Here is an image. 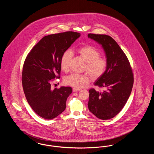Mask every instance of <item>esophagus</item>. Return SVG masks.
<instances>
[{"instance_id":"1","label":"esophagus","mask_w":154,"mask_h":154,"mask_svg":"<svg viewBox=\"0 0 154 154\" xmlns=\"http://www.w3.org/2000/svg\"><path fill=\"white\" fill-rule=\"evenodd\" d=\"M81 89H78V88H73V92H77V91H80Z\"/></svg>"}]
</instances>
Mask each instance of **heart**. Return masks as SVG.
Masks as SVG:
<instances>
[{
	"label": "heart",
	"mask_w": 154,
	"mask_h": 154,
	"mask_svg": "<svg viewBox=\"0 0 154 154\" xmlns=\"http://www.w3.org/2000/svg\"><path fill=\"white\" fill-rule=\"evenodd\" d=\"M77 53L86 63L85 70L92 80H96L104 73L107 66V61L106 59L100 57V53L95 48L91 45H85L79 48ZM73 55V52L70 50H67L62 54L60 66L63 71L69 70V63ZM64 81L68 85L80 88L88 84L89 78L85 74L72 73L65 77Z\"/></svg>",
	"instance_id": "heart-1"
}]
</instances>
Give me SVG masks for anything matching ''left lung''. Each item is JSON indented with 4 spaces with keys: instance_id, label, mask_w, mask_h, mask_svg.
Listing matches in <instances>:
<instances>
[{
    "instance_id": "1",
    "label": "left lung",
    "mask_w": 154,
    "mask_h": 154,
    "mask_svg": "<svg viewBox=\"0 0 154 154\" xmlns=\"http://www.w3.org/2000/svg\"><path fill=\"white\" fill-rule=\"evenodd\" d=\"M88 38L102 45L107 61V69L94 85L106 88L103 92L91 89L88 109L96 117L107 120L123 109L132 92L133 75L129 62L117 43L106 35L89 33Z\"/></svg>"
}]
</instances>
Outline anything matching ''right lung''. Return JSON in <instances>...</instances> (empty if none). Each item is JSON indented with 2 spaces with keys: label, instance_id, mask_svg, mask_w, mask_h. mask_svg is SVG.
<instances>
[{
  "label": "right lung",
  "instance_id": "obj_1",
  "mask_svg": "<svg viewBox=\"0 0 154 154\" xmlns=\"http://www.w3.org/2000/svg\"><path fill=\"white\" fill-rule=\"evenodd\" d=\"M81 36L66 32L44 36L32 48L25 60L22 74V87L31 108L40 117L52 119L66 109L70 87L51 88L53 79L59 78L62 54Z\"/></svg>",
  "mask_w": 154,
  "mask_h": 154
}]
</instances>
